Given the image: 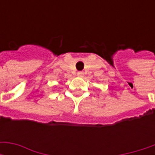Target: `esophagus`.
Masks as SVG:
<instances>
[{
	"mask_svg": "<svg viewBox=\"0 0 155 155\" xmlns=\"http://www.w3.org/2000/svg\"><path fill=\"white\" fill-rule=\"evenodd\" d=\"M77 75L79 77H83L84 76V72H82V71H79L77 73Z\"/></svg>",
	"mask_w": 155,
	"mask_h": 155,
	"instance_id": "obj_1",
	"label": "esophagus"
}]
</instances>
